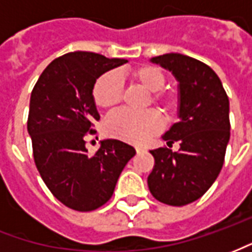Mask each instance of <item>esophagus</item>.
I'll list each match as a JSON object with an SVG mask.
<instances>
[{"mask_svg": "<svg viewBox=\"0 0 252 252\" xmlns=\"http://www.w3.org/2000/svg\"><path fill=\"white\" fill-rule=\"evenodd\" d=\"M135 150H136V153H143V151H144V147H142V146H136Z\"/></svg>", "mask_w": 252, "mask_h": 252, "instance_id": "1", "label": "esophagus"}]
</instances>
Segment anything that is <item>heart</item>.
<instances>
[{
	"instance_id": "1",
	"label": "heart",
	"mask_w": 252,
	"mask_h": 252,
	"mask_svg": "<svg viewBox=\"0 0 252 252\" xmlns=\"http://www.w3.org/2000/svg\"><path fill=\"white\" fill-rule=\"evenodd\" d=\"M129 78L139 86L150 92V99L167 117H173L178 110L180 99L174 92L163 90L166 77L158 67L140 66L129 71ZM123 81L119 72L108 71L95 81L93 99L97 106L110 109L120 104L123 98ZM162 126L160 117L155 110L132 112L120 109L108 116L105 120V132L112 137H117L129 143H144L148 137L158 133Z\"/></svg>"
}]
</instances>
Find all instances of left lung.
Instances as JSON below:
<instances>
[{
	"mask_svg": "<svg viewBox=\"0 0 252 252\" xmlns=\"http://www.w3.org/2000/svg\"><path fill=\"white\" fill-rule=\"evenodd\" d=\"M151 62L173 72L180 89V121L164 133L167 147L151 150L155 164L148 189L160 202L182 206L205 194L221 171L229 142V101L211 67L182 54H164Z\"/></svg>",
	"mask_w": 252,
	"mask_h": 252,
	"instance_id": "8db88e82",
	"label": "left lung"
}]
</instances>
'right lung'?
I'll list each match as a JSON object with an SVG mask.
<instances>
[{"instance_id": "right-lung-1", "label": "right lung", "mask_w": 252, "mask_h": 252, "mask_svg": "<svg viewBox=\"0 0 252 252\" xmlns=\"http://www.w3.org/2000/svg\"><path fill=\"white\" fill-rule=\"evenodd\" d=\"M126 59L75 51L52 61L32 90L28 133L35 164L52 194L67 208L90 212L108 202L135 148L116 139L101 142L89 155L85 137L99 115L93 99L95 81Z\"/></svg>"}]
</instances>
